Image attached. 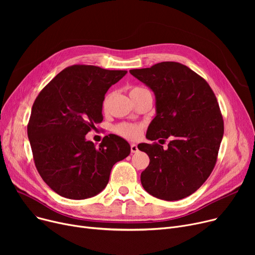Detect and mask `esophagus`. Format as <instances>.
<instances>
[{"mask_svg": "<svg viewBox=\"0 0 255 255\" xmlns=\"http://www.w3.org/2000/svg\"><path fill=\"white\" fill-rule=\"evenodd\" d=\"M130 150H131V153H136L138 151L137 145L135 143H131L130 144Z\"/></svg>", "mask_w": 255, "mask_h": 255, "instance_id": "esophagus-1", "label": "esophagus"}]
</instances>
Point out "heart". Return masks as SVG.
<instances>
[{
	"label": "heart",
	"mask_w": 255,
	"mask_h": 255,
	"mask_svg": "<svg viewBox=\"0 0 255 255\" xmlns=\"http://www.w3.org/2000/svg\"><path fill=\"white\" fill-rule=\"evenodd\" d=\"M150 91L145 88L142 87H133L130 90V97L133 98H137L140 97L144 94H149ZM109 100H110V95H107L103 102H102V110L106 111L107 110V105H109ZM114 131L117 133L118 135L122 136L126 139L130 140H136L140 137L141 133H142V126L139 124H132V123H120L115 126Z\"/></svg>",
	"instance_id": "1"
}]
</instances>
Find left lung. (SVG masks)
Wrapping results in <instances>:
<instances>
[{"instance_id":"8db88e82","label":"left lung","mask_w":255,"mask_h":255,"mask_svg":"<svg viewBox=\"0 0 255 255\" xmlns=\"http://www.w3.org/2000/svg\"><path fill=\"white\" fill-rule=\"evenodd\" d=\"M129 72L156 96L157 115L146 138H170L166 150L157 142L138 144L150 157L141 185L160 199L189 196L207 181L217 161L224 124L215 94L205 78L177 62Z\"/></svg>"}]
</instances>
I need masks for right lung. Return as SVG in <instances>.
Listing matches in <instances>:
<instances>
[{"label":"right lung","instance_id":"right-lung-1","mask_svg":"<svg viewBox=\"0 0 255 255\" xmlns=\"http://www.w3.org/2000/svg\"><path fill=\"white\" fill-rule=\"evenodd\" d=\"M126 70L93 65L67 67L35 99L28 124L35 166L42 180L61 196L85 199L100 193L114 164L130 154L122 137L105 136L99 146L86 139L101 123L102 102Z\"/></svg>","mask_w":255,"mask_h":255}]
</instances>
